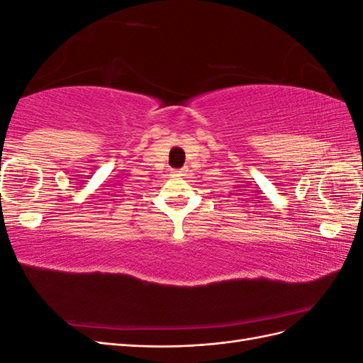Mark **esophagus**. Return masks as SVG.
Returning <instances> with one entry per match:
<instances>
[{
  "instance_id": "esophagus-1",
  "label": "esophagus",
  "mask_w": 363,
  "mask_h": 363,
  "mask_svg": "<svg viewBox=\"0 0 363 363\" xmlns=\"http://www.w3.org/2000/svg\"><path fill=\"white\" fill-rule=\"evenodd\" d=\"M174 175H186V172H188V168H182V169H175L172 171Z\"/></svg>"
}]
</instances>
